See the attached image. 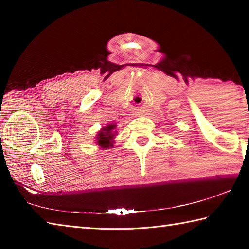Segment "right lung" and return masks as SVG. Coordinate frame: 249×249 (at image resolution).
Returning a JSON list of instances; mask_svg holds the SVG:
<instances>
[{"instance_id":"obj_1","label":"right lung","mask_w":249,"mask_h":249,"mask_svg":"<svg viewBox=\"0 0 249 249\" xmlns=\"http://www.w3.org/2000/svg\"><path fill=\"white\" fill-rule=\"evenodd\" d=\"M116 125H108L107 127H103L102 130L98 135V144L99 146L103 147V148H107L112 145V142L114 140V133H113V129L115 128Z\"/></svg>"}]
</instances>
